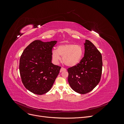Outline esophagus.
Wrapping results in <instances>:
<instances>
[{
	"instance_id": "34e87169",
	"label": "esophagus",
	"mask_w": 124,
	"mask_h": 124,
	"mask_svg": "<svg viewBox=\"0 0 124 124\" xmlns=\"http://www.w3.org/2000/svg\"><path fill=\"white\" fill-rule=\"evenodd\" d=\"M61 72H62V71H66V69L65 68H63V67H62L61 69Z\"/></svg>"
}]
</instances>
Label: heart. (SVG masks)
I'll return each instance as SVG.
<instances>
[{
    "instance_id": "b5f03b06",
    "label": "heart",
    "mask_w": 124,
    "mask_h": 124,
    "mask_svg": "<svg viewBox=\"0 0 124 124\" xmlns=\"http://www.w3.org/2000/svg\"><path fill=\"white\" fill-rule=\"evenodd\" d=\"M83 48L80 45L72 43H65L59 46L57 50H53L52 56L53 62L58 63L62 56L63 63L69 67L76 66L83 57Z\"/></svg>"
}]
</instances>
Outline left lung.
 <instances>
[{
	"instance_id": "left-lung-1",
	"label": "left lung",
	"mask_w": 124,
	"mask_h": 124,
	"mask_svg": "<svg viewBox=\"0 0 124 124\" xmlns=\"http://www.w3.org/2000/svg\"><path fill=\"white\" fill-rule=\"evenodd\" d=\"M84 56L76 66L68 69L69 84L74 91L85 94L98 84L102 70V55L91 41L86 40Z\"/></svg>"
}]
</instances>
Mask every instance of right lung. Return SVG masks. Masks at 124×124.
<instances>
[{"instance_id":"add662e5","label":"right lung","mask_w":124,"mask_h":124,"mask_svg":"<svg viewBox=\"0 0 124 124\" xmlns=\"http://www.w3.org/2000/svg\"><path fill=\"white\" fill-rule=\"evenodd\" d=\"M56 43L35 40L21 55L19 69L22 83L35 94L43 95L49 91L59 73L61 67L52 62V48Z\"/></svg>"}]
</instances>
